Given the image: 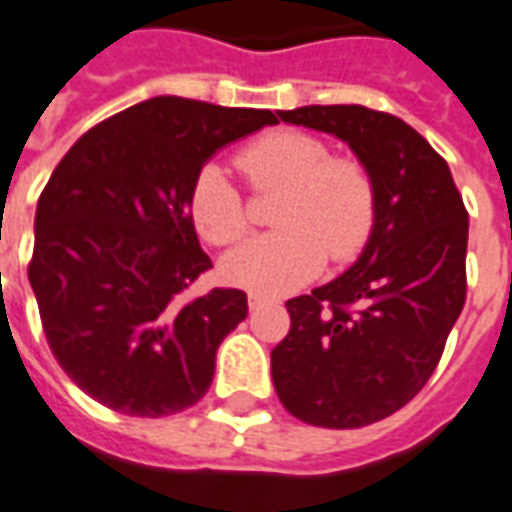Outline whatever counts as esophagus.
<instances>
[{"instance_id": "esophagus-1", "label": "esophagus", "mask_w": 512, "mask_h": 512, "mask_svg": "<svg viewBox=\"0 0 512 512\" xmlns=\"http://www.w3.org/2000/svg\"><path fill=\"white\" fill-rule=\"evenodd\" d=\"M268 304H271V298H268V295L249 293V309H263V306Z\"/></svg>"}]
</instances>
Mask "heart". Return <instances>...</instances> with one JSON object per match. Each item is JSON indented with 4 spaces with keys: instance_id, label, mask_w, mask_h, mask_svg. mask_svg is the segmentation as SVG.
I'll use <instances>...</instances> for the list:
<instances>
[{
    "instance_id": "obj_1",
    "label": "heart",
    "mask_w": 512,
    "mask_h": 512,
    "mask_svg": "<svg viewBox=\"0 0 512 512\" xmlns=\"http://www.w3.org/2000/svg\"><path fill=\"white\" fill-rule=\"evenodd\" d=\"M238 170L255 192L282 189L274 208L279 230L257 236L227 255L230 282L255 293H282L304 285L325 263H344L372 238L377 195L369 170L352 157H333L323 140L306 132H271L238 151ZM189 214L214 246L238 244L249 230V211L230 170L211 162L200 170Z\"/></svg>"
}]
</instances>
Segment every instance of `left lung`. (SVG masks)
<instances>
[{
    "label": "left lung",
    "mask_w": 512,
    "mask_h": 512,
    "mask_svg": "<svg viewBox=\"0 0 512 512\" xmlns=\"http://www.w3.org/2000/svg\"><path fill=\"white\" fill-rule=\"evenodd\" d=\"M344 140L369 170L377 217L358 263L287 301L271 352L285 410L309 426L361 429L420 393L467 301L469 214L448 162L391 113L363 105L279 111Z\"/></svg>",
    "instance_id": "1"
}]
</instances>
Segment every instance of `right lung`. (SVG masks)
<instances>
[{
	"label": "right lung",
	"instance_id": "right-lung-1",
	"mask_svg": "<svg viewBox=\"0 0 512 512\" xmlns=\"http://www.w3.org/2000/svg\"><path fill=\"white\" fill-rule=\"evenodd\" d=\"M271 111L151 97L83 132L37 200L29 285L67 377L132 418L206 396L217 350L249 312L244 290H187L211 268L189 195L217 149Z\"/></svg>",
	"mask_w": 512,
	"mask_h": 512
}]
</instances>
